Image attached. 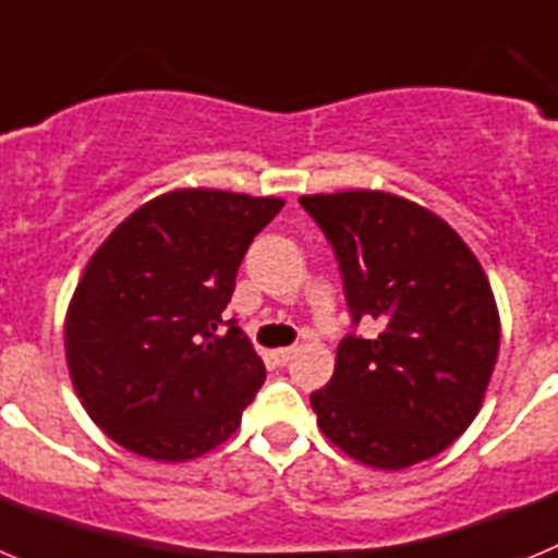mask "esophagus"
<instances>
[{"label": "esophagus", "mask_w": 558, "mask_h": 558, "mask_svg": "<svg viewBox=\"0 0 558 558\" xmlns=\"http://www.w3.org/2000/svg\"><path fill=\"white\" fill-rule=\"evenodd\" d=\"M291 355H294V348H280V350H272V353H269V359H272V364L283 366V364H289Z\"/></svg>", "instance_id": "34e87169"}]
</instances>
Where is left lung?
<instances>
[{
  "mask_svg": "<svg viewBox=\"0 0 558 558\" xmlns=\"http://www.w3.org/2000/svg\"><path fill=\"white\" fill-rule=\"evenodd\" d=\"M300 205L339 258L353 323L333 378L311 395L316 425L341 453L375 470H405L450 448L478 414L500 350L489 278L434 210L391 192L305 194Z\"/></svg>",
  "mask_w": 558,
  "mask_h": 558,
  "instance_id": "1",
  "label": "left lung"
}]
</instances>
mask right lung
Here are the masks:
<instances>
[{"instance_id":"add662e5","label":"right lung","mask_w":558,"mask_h":558,"mask_svg":"<svg viewBox=\"0 0 558 558\" xmlns=\"http://www.w3.org/2000/svg\"><path fill=\"white\" fill-rule=\"evenodd\" d=\"M280 208V197L174 189L88 258L63 323L69 378L124 450L178 464L242 425L267 369L222 311L250 242Z\"/></svg>"}]
</instances>
